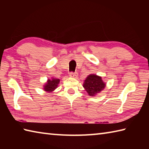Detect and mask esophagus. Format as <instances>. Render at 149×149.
I'll return each instance as SVG.
<instances>
[{"instance_id":"obj_1","label":"esophagus","mask_w":149,"mask_h":149,"mask_svg":"<svg viewBox=\"0 0 149 149\" xmlns=\"http://www.w3.org/2000/svg\"><path fill=\"white\" fill-rule=\"evenodd\" d=\"M77 72H70L69 74V76L71 77H77Z\"/></svg>"}]
</instances>
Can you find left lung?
Wrapping results in <instances>:
<instances>
[{"label": "left lung", "mask_w": 149, "mask_h": 149, "mask_svg": "<svg viewBox=\"0 0 149 149\" xmlns=\"http://www.w3.org/2000/svg\"><path fill=\"white\" fill-rule=\"evenodd\" d=\"M83 87L90 96H95L104 89L106 83L103 82L101 77L90 74L84 80Z\"/></svg>", "instance_id": "left-lung-1"}]
</instances>
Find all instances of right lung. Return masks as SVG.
<instances>
[{"label":"right lung","mask_w":149,"mask_h":149,"mask_svg":"<svg viewBox=\"0 0 149 149\" xmlns=\"http://www.w3.org/2000/svg\"><path fill=\"white\" fill-rule=\"evenodd\" d=\"M60 80L59 79H56V78H52V79H49L47 80V83L45 84L43 86V90L44 91H47V92L50 93L52 92V91L56 89L58 86V84L59 83Z\"/></svg>","instance_id":"add662e5"}]
</instances>
